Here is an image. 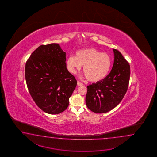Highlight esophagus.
Returning a JSON list of instances; mask_svg holds the SVG:
<instances>
[{
	"label": "esophagus",
	"mask_w": 157,
	"mask_h": 157,
	"mask_svg": "<svg viewBox=\"0 0 157 157\" xmlns=\"http://www.w3.org/2000/svg\"><path fill=\"white\" fill-rule=\"evenodd\" d=\"M82 85H83V84L81 82H80V81H77V86H81Z\"/></svg>",
	"instance_id": "obj_1"
}]
</instances>
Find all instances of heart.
Wrapping results in <instances>:
<instances>
[{"label":"heart","instance_id":"obj_1","mask_svg":"<svg viewBox=\"0 0 157 157\" xmlns=\"http://www.w3.org/2000/svg\"><path fill=\"white\" fill-rule=\"evenodd\" d=\"M111 65L112 59L108 54L93 48L78 50L76 57L71 56L67 59V68L71 73L75 74L83 66V71L87 79L93 82L105 78Z\"/></svg>","mask_w":157,"mask_h":157}]
</instances>
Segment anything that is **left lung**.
<instances>
[{
  "label": "left lung",
  "instance_id": "obj_1",
  "mask_svg": "<svg viewBox=\"0 0 157 157\" xmlns=\"http://www.w3.org/2000/svg\"><path fill=\"white\" fill-rule=\"evenodd\" d=\"M113 66L103 80L87 86V107L97 113H104L120 103L127 91L130 66L119 51L113 49Z\"/></svg>",
  "mask_w": 157,
  "mask_h": 157
}]
</instances>
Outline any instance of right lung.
Instances as JSON below:
<instances>
[{
	"label": "right lung",
	"mask_w": 157,
	"mask_h": 157,
	"mask_svg": "<svg viewBox=\"0 0 157 157\" xmlns=\"http://www.w3.org/2000/svg\"><path fill=\"white\" fill-rule=\"evenodd\" d=\"M25 78L35 103L50 114L67 109L77 85L67 70L66 52L56 43L40 45L31 54L26 63Z\"/></svg>",
	"instance_id": "add662e5"
}]
</instances>
